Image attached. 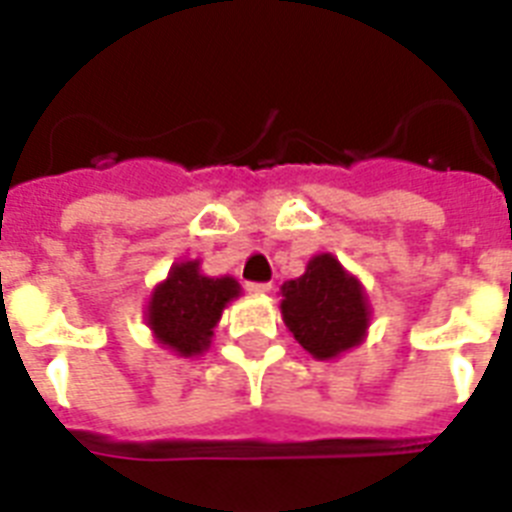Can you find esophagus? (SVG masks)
<instances>
[{"label": "esophagus", "mask_w": 512, "mask_h": 512, "mask_svg": "<svg viewBox=\"0 0 512 512\" xmlns=\"http://www.w3.org/2000/svg\"><path fill=\"white\" fill-rule=\"evenodd\" d=\"M271 289V281H247V292L252 295H265Z\"/></svg>", "instance_id": "1"}]
</instances>
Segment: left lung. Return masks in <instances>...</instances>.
Instances as JSON below:
<instances>
[{
  "label": "left lung",
  "mask_w": 512,
  "mask_h": 512,
  "mask_svg": "<svg viewBox=\"0 0 512 512\" xmlns=\"http://www.w3.org/2000/svg\"><path fill=\"white\" fill-rule=\"evenodd\" d=\"M281 313L311 356L332 358L361 342L369 324L364 289L332 255H316L300 279L281 287Z\"/></svg>",
  "instance_id": "1"
}]
</instances>
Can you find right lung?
<instances>
[{"instance_id":"1","label":"right lung","mask_w":512,"mask_h":512,"mask_svg":"<svg viewBox=\"0 0 512 512\" xmlns=\"http://www.w3.org/2000/svg\"><path fill=\"white\" fill-rule=\"evenodd\" d=\"M233 297H239V284L231 276L209 279L199 273V263L172 265L167 281L151 295L148 327L180 356H196L209 345L212 329Z\"/></svg>"}]
</instances>
